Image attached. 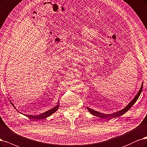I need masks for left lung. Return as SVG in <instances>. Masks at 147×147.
Segmentation results:
<instances>
[{
    "instance_id": "left-lung-1",
    "label": "left lung",
    "mask_w": 147,
    "mask_h": 147,
    "mask_svg": "<svg viewBox=\"0 0 147 147\" xmlns=\"http://www.w3.org/2000/svg\"><path fill=\"white\" fill-rule=\"evenodd\" d=\"M142 88H143V83L142 84V86H141V88L140 89L139 92H138V93L137 94V95L135 96V98L132 99V100L126 106V107H125L123 109H122L121 111H120L118 112H114L113 113H112V114H109V115H107V114H104V113H100V112H98L97 111H94L93 109H91L90 108H88L87 107V109L88 111L90 112L92 115H94V116H96L98 117H100V118H109V119H112V118H115V117H120L122 115H123L124 113H125L127 111L130 109V108L133 106L134 104L136 102V101L137 100V99H138V98L139 97L140 94L142 92Z\"/></svg>"
}]
</instances>
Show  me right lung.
I'll return each instance as SVG.
<instances>
[{"label":"right lung","instance_id":"right-lung-1","mask_svg":"<svg viewBox=\"0 0 147 147\" xmlns=\"http://www.w3.org/2000/svg\"><path fill=\"white\" fill-rule=\"evenodd\" d=\"M11 105L13 106V104L11 103ZM13 107H15L13 106ZM59 108V106H55V107L51 109L48 111L46 112H44L43 113H41V114L40 115H26V117H29L30 118H32V119H34V120H41V119H44V118H46V117H49L51 115L53 114V113H54L55 112L57 111V110Z\"/></svg>","mask_w":147,"mask_h":147}]
</instances>
